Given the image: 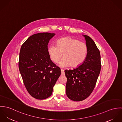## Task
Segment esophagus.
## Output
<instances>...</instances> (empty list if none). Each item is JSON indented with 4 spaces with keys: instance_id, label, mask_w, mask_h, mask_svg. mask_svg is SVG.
<instances>
[{
    "instance_id": "1",
    "label": "esophagus",
    "mask_w": 122,
    "mask_h": 122,
    "mask_svg": "<svg viewBox=\"0 0 122 122\" xmlns=\"http://www.w3.org/2000/svg\"><path fill=\"white\" fill-rule=\"evenodd\" d=\"M61 73L62 75H64V70L61 69Z\"/></svg>"
}]
</instances>
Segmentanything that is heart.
<instances>
[{"mask_svg":"<svg viewBox=\"0 0 122 122\" xmlns=\"http://www.w3.org/2000/svg\"><path fill=\"white\" fill-rule=\"evenodd\" d=\"M48 52L50 59L53 62H58L63 53V58L59 63L61 67L71 66L76 68L80 66L86 56L87 47L83 42L70 37L58 39L56 46L51 45L48 47Z\"/></svg>","mask_w":122,"mask_h":122,"instance_id":"obj_1","label":"heart"}]
</instances>
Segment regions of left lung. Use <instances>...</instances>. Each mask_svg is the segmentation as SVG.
<instances>
[{"label": "left lung", "mask_w": 122, "mask_h": 122, "mask_svg": "<svg viewBox=\"0 0 122 122\" xmlns=\"http://www.w3.org/2000/svg\"><path fill=\"white\" fill-rule=\"evenodd\" d=\"M87 47L86 57L83 62L73 70H65L67 78L66 92L73 101H82L90 96L96 84L101 69V54L93 40L83 35Z\"/></svg>", "instance_id": "1"}]
</instances>
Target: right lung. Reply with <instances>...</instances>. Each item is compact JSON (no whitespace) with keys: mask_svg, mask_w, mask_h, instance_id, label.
Masks as SVG:
<instances>
[{"mask_svg":"<svg viewBox=\"0 0 122 122\" xmlns=\"http://www.w3.org/2000/svg\"><path fill=\"white\" fill-rule=\"evenodd\" d=\"M55 35L48 32L35 34L20 48V72L27 91L37 100L52 95L53 87L61 74L60 68L51 60L48 52V44Z\"/></svg>","mask_w":122,"mask_h":122,"instance_id":"add662e5","label":"right lung"}]
</instances>
